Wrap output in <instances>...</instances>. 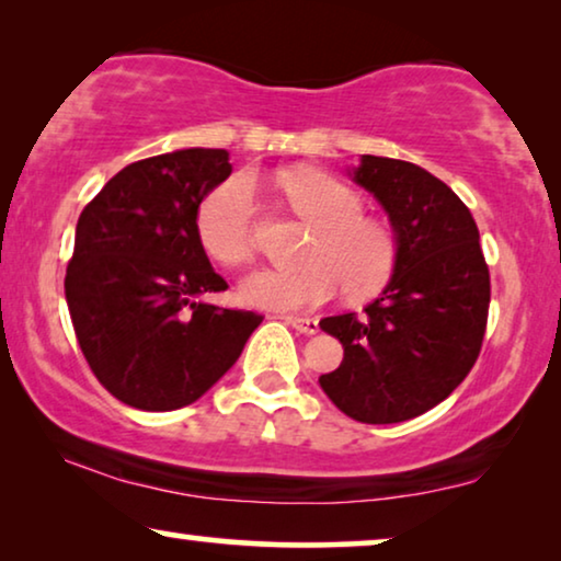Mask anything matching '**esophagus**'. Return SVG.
<instances>
[{
    "label": "esophagus",
    "mask_w": 561,
    "mask_h": 561,
    "mask_svg": "<svg viewBox=\"0 0 561 561\" xmlns=\"http://www.w3.org/2000/svg\"><path fill=\"white\" fill-rule=\"evenodd\" d=\"M286 321L290 327L296 329V332L301 334H317L319 332V319H309V317H286Z\"/></svg>",
    "instance_id": "1"
}]
</instances>
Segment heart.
I'll list each match as a JSON object with an SVG mask.
<instances>
[{
	"mask_svg": "<svg viewBox=\"0 0 561 561\" xmlns=\"http://www.w3.org/2000/svg\"><path fill=\"white\" fill-rule=\"evenodd\" d=\"M290 209L317 229L296 273L260 271L242 283L244 304L267 311H306L327 304L342 288L350 301L380 294L393 278L401 240L347 183L313 168L280 175ZM255 183L232 175L198 204L196 234L206 255L225 267H248L255 260Z\"/></svg>",
	"mask_w": 561,
	"mask_h": 561,
	"instance_id": "b5f03b06",
	"label": "heart"
}]
</instances>
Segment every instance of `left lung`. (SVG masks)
<instances>
[{
  "label": "left lung",
  "instance_id": "8db88e82",
  "mask_svg": "<svg viewBox=\"0 0 561 561\" xmlns=\"http://www.w3.org/2000/svg\"><path fill=\"white\" fill-rule=\"evenodd\" d=\"M355 181L388 211L401 257L359 317L321 319L344 357L319 382L350 419L398 424L442 403L472 370L488 327L490 271L470 209L436 175L363 156Z\"/></svg>",
  "mask_w": 561,
  "mask_h": 561
}]
</instances>
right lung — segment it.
I'll return each instance as SVG.
<instances>
[{"label":"right lung","mask_w":561,"mask_h":561,"mask_svg":"<svg viewBox=\"0 0 561 561\" xmlns=\"http://www.w3.org/2000/svg\"><path fill=\"white\" fill-rule=\"evenodd\" d=\"M229 173L227 150L137 160L104 183L76 225L66 267L76 340L96 380L133 409L198 401L263 321L196 301L227 290L198 242L196 211Z\"/></svg>","instance_id":"add662e5"}]
</instances>
